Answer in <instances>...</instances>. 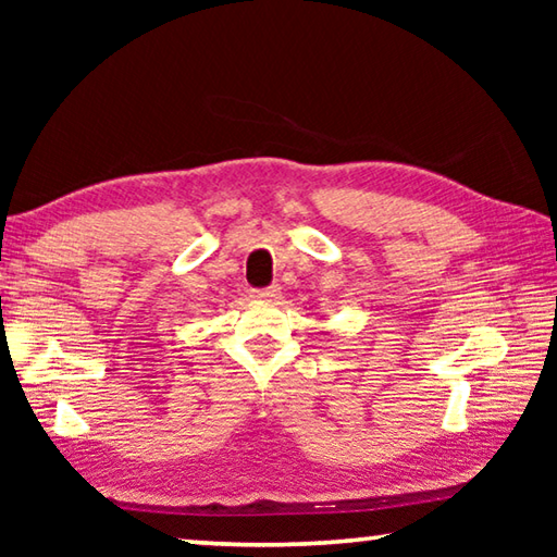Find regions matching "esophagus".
<instances>
[{
    "instance_id": "obj_1",
    "label": "esophagus",
    "mask_w": 557,
    "mask_h": 557,
    "mask_svg": "<svg viewBox=\"0 0 557 557\" xmlns=\"http://www.w3.org/2000/svg\"><path fill=\"white\" fill-rule=\"evenodd\" d=\"M250 297L258 299V301H272V299L280 297V287L275 285V287H265V289H252Z\"/></svg>"
}]
</instances>
